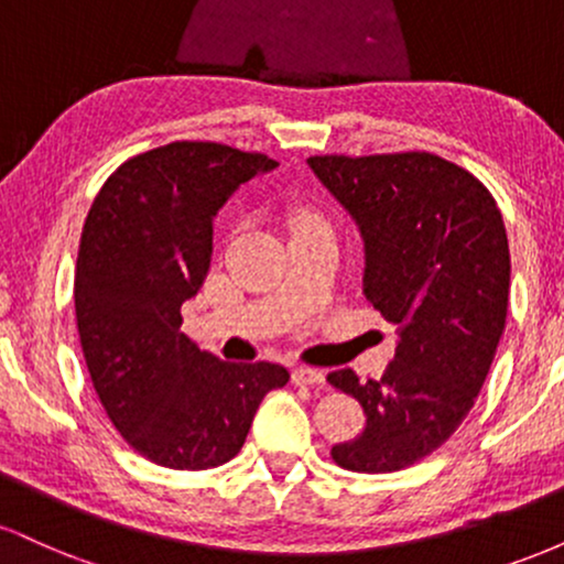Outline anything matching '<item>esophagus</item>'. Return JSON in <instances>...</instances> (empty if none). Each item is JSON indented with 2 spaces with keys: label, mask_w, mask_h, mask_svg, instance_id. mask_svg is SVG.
Returning <instances> with one entry per match:
<instances>
[{
  "label": "esophagus",
  "mask_w": 564,
  "mask_h": 564,
  "mask_svg": "<svg viewBox=\"0 0 564 564\" xmlns=\"http://www.w3.org/2000/svg\"><path fill=\"white\" fill-rule=\"evenodd\" d=\"M291 381H294V384H323V381H326V373L318 371V368L300 366L291 371Z\"/></svg>",
  "instance_id": "1"
}]
</instances>
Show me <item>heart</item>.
<instances>
[{
    "label": "heart",
    "instance_id": "heart-1",
    "mask_svg": "<svg viewBox=\"0 0 564 564\" xmlns=\"http://www.w3.org/2000/svg\"><path fill=\"white\" fill-rule=\"evenodd\" d=\"M307 223H321V219H315L313 215H300V217H296V228H300V225H307Z\"/></svg>",
    "mask_w": 564,
    "mask_h": 564
}]
</instances>
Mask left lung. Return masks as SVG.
Masks as SVG:
<instances>
[{
    "label": "left lung",
    "instance_id": "1",
    "mask_svg": "<svg viewBox=\"0 0 564 564\" xmlns=\"http://www.w3.org/2000/svg\"><path fill=\"white\" fill-rule=\"evenodd\" d=\"M307 164L358 225L366 300L398 326L384 377L328 373L366 411L364 432L332 456L366 475L405 469L458 430L482 390L507 323V228L488 187L435 153Z\"/></svg>",
    "mask_w": 564,
    "mask_h": 564
}]
</instances>
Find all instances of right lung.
<instances>
[{"mask_svg": "<svg viewBox=\"0 0 564 564\" xmlns=\"http://www.w3.org/2000/svg\"><path fill=\"white\" fill-rule=\"evenodd\" d=\"M264 153L170 142L124 161L93 200L76 260V326L95 392L121 437L170 469H212L241 451L278 364H228L180 332L209 273L215 215L275 170Z\"/></svg>", "mask_w": 564, "mask_h": 564, "instance_id": "obj_1", "label": "right lung"}]
</instances>
